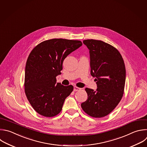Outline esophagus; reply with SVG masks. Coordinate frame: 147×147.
I'll use <instances>...</instances> for the list:
<instances>
[{
    "label": "esophagus",
    "instance_id": "obj_1",
    "mask_svg": "<svg viewBox=\"0 0 147 147\" xmlns=\"http://www.w3.org/2000/svg\"><path fill=\"white\" fill-rule=\"evenodd\" d=\"M81 89V88H78V87H77V86H74V91H75V92H76V91H79V90H80Z\"/></svg>",
    "mask_w": 147,
    "mask_h": 147
}]
</instances>
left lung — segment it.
<instances>
[{"label":"left lung","mask_w":147,"mask_h":147,"mask_svg":"<svg viewBox=\"0 0 147 147\" xmlns=\"http://www.w3.org/2000/svg\"><path fill=\"white\" fill-rule=\"evenodd\" d=\"M90 54V74L95 77L97 89L88 88V99L81 107L88 115L102 118L109 114L123 96L126 80L123 59L117 49L101 40H85Z\"/></svg>","instance_id":"1"}]
</instances>
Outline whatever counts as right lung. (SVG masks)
Here are the masks:
<instances>
[{
    "label": "right lung",
    "mask_w": 147,
    "mask_h": 147,
    "mask_svg": "<svg viewBox=\"0 0 147 147\" xmlns=\"http://www.w3.org/2000/svg\"><path fill=\"white\" fill-rule=\"evenodd\" d=\"M82 45L79 40L53 38L40 42L30 53L25 66V92L39 114L53 117L61 111L73 86L57 83L56 77L61 74L64 59Z\"/></svg>",
    "instance_id": "add662e5"
}]
</instances>
